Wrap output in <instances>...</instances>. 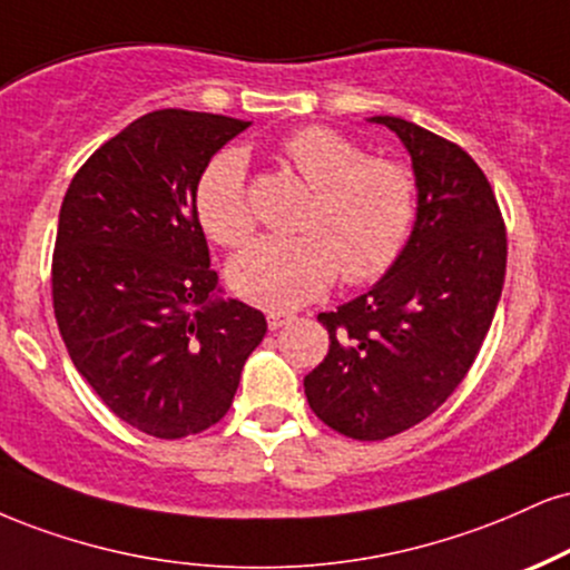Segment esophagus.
I'll use <instances>...</instances> for the list:
<instances>
[{"mask_svg":"<svg viewBox=\"0 0 570 570\" xmlns=\"http://www.w3.org/2000/svg\"><path fill=\"white\" fill-rule=\"evenodd\" d=\"M292 321H294V313H284V311L267 313V326H271L273 332H276V328H281V326H289Z\"/></svg>","mask_w":570,"mask_h":570,"instance_id":"34e87169","label":"esophagus"}]
</instances>
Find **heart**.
<instances>
[{"instance_id": "1", "label": "heart", "mask_w": 570, "mask_h": 570, "mask_svg": "<svg viewBox=\"0 0 570 570\" xmlns=\"http://www.w3.org/2000/svg\"><path fill=\"white\" fill-rule=\"evenodd\" d=\"M281 154L313 188L294 238H263L228 267V284L246 303L292 311L321 297L334 278L368 284L406 252L416 223V180L403 164L366 156L358 142L328 127H303ZM196 219L212 242L236 249L255 233L246 196V156H212L194 188Z\"/></svg>"}]
</instances>
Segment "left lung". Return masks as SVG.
<instances>
[{
	"label": "left lung",
	"mask_w": 570,
	"mask_h": 570,
	"mask_svg": "<svg viewBox=\"0 0 570 570\" xmlns=\"http://www.w3.org/2000/svg\"><path fill=\"white\" fill-rule=\"evenodd\" d=\"M372 121L409 148L420 207L385 276L318 315L328 353L305 376V395L353 441H385L443 406L478 358L507 271L502 209L468 150L397 116Z\"/></svg>",
	"instance_id": "8db88e82"
}]
</instances>
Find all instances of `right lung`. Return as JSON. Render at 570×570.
Here are the masks:
<instances>
[{
  "label": "right lung",
  "mask_w": 570,
  "mask_h": 570,
  "mask_svg": "<svg viewBox=\"0 0 570 570\" xmlns=\"http://www.w3.org/2000/svg\"><path fill=\"white\" fill-rule=\"evenodd\" d=\"M249 121L164 108L106 140L68 185L52 307L77 372L119 420L175 441L228 414L267 332L217 273L194 209L202 169Z\"/></svg>",
  "instance_id": "1"
}]
</instances>
